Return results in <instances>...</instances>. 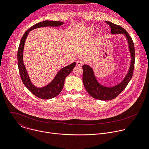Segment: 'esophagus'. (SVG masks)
<instances>
[{"label":"esophagus","instance_id":"obj_1","mask_svg":"<svg viewBox=\"0 0 149 149\" xmlns=\"http://www.w3.org/2000/svg\"><path fill=\"white\" fill-rule=\"evenodd\" d=\"M84 64V62H82V61L78 60L77 61V65L78 66H82Z\"/></svg>","mask_w":149,"mask_h":149}]
</instances>
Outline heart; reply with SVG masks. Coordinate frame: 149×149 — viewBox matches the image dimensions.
Instances as JSON below:
<instances>
[{"mask_svg":"<svg viewBox=\"0 0 149 149\" xmlns=\"http://www.w3.org/2000/svg\"><path fill=\"white\" fill-rule=\"evenodd\" d=\"M90 32H93V29H90Z\"/></svg>","mask_w":149,"mask_h":149,"instance_id":"1","label":"heart"}]
</instances>
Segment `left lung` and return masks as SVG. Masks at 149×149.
Instances as JSON below:
<instances>
[{
    "label": "left lung",
    "instance_id": "8db88e82",
    "mask_svg": "<svg viewBox=\"0 0 149 149\" xmlns=\"http://www.w3.org/2000/svg\"><path fill=\"white\" fill-rule=\"evenodd\" d=\"M109 25L112 34L121 33L124 34L128 40L130 52L131 54V63L128 73L121 82L113 87H107L101 85L97 81L93 69L87 65L82 66L83 74L82 81L84 86L88 94L93 98L100 100H110L117 97L127 87V84L132 79L133 74L134 62H135V50L134 45L132 37L129 35L123 28L113 24L110 22L105 21Z\"/></svg>",
    "mask_w": 149,
    "mask_h": 149
}]
</instances>
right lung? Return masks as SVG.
<instances>
[{"label":"right lung","instance_id":"add662e5","mask_svg":"<svg viewBox=\"0 0 149 149\" xmlns=\"http://www.w3.org/2000/svg\"><path fill=\"white\" fill-rule=\"evenodd\" d=\"M63 22H59V21H53V20H45L43 22L38 23L28 30H27L23 36L21 38L19 46L17 50V65L20 75L22 79V81L25 87L35 96L41 99H51L56 97L62 91L65 78L71 73L74 68L75 66V62L72 63L71 64L63 67L56 74L54 79L47 86L37 88L34 86L31 83L26 68L23 61V52L24 48V45L26 37L29 32L36 28L45 27V26H59L62 25Z\"/></svg>","mask_w":149,"mask_h":149}]
</instances>
